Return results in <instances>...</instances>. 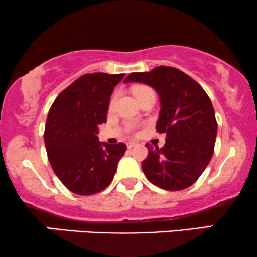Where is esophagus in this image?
<instances>
[{"label": "esophagus", "mask_w": 257, "mask_h": 257, "mask_svg": "<svg viewBox=\"0 0 257 257\" xmlns=\"http://www.w3.org/2000/svg\"><path fill=\"white\" fill-rule=\"evenodd\" d=\"M126 145H127V149H132V148H135L136 145H137V143H135V142H128V143Z\"/></svg>", "instance_id": "1"}]
</instances>
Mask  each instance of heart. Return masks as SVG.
Here are the masks:
<instances>
[{
	"label": "heart",
	"instance_id": "obj_1",
	"mask_svg": "<svg viewBox=\"0 0 257 257\" xmlns=\"http://www.w3.org/2000/svg\"><path fill=\"white\" fill-rule=\"evenodd\" d=\"M134 94L138 100L143 99V97H145V96H149V95H153V96H155L154 90L151 89L150 87H147V85H137V87H135L134 88ZM115 97H116V95H113L112 99H110V102H109L110 108L113 107L114 101H115ZM130 130H131V131H136V125L130 126Z\"/></svg>",
	"mask_w": 257,
	"mask_h": 257
}]
</instances>
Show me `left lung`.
Wrapping results in <instances>:
<instances>
[{"mask_svg": "<svg viewBox=\"0 0 257 257\" xmlns=\"http://www.w3.org/2000/svg\"><path fill=\"white\" fill-rule=\"evenodd\" d=\"M125 83L153 87L161 101L156 130L166 135L161 149L148 147L142 162L147 179L166 191L188 188L210 163L217 137L213 106L198 82L172 66H156L149 72H132Z\"/></svg>", "mask_w": 257, "mask_h": 257, "instance_id": "1", "label": "left lung"}]
</instances>
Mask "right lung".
<instances>
[{"label":"right lung","instance_id":"1","mask_svg":"<svg viewBox=\"0 0 257 257\" xmlns=\"http://www.w3.org/2000/svg\"><path fill=\"white\" fill-rule=\"evenodd\" d=\"M125 74L81 76L52 103L44 141L53 172L69 191L91 195L112 182L123 143H101L99 126L107 121L110 95Z\"/></svg>","mask_w":257,"mask_h":257}]
</instances>
